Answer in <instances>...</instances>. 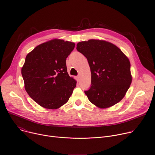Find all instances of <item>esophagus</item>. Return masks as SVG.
<instances>
[{"mask_svg":"<svg viewBox=\"0 0 155 155\" xmlns=\"http://www.w3.org/2000/svg\"><path fill=\"white\" fill-rule=\"evenodd\" d=\"M77 80L78 81H79L80 80V75H78V76L77 77Z\"/></svg>","mask_w":155,"mask_h":155,"instance_id":"1","label":"esophagus"}]
</instances>
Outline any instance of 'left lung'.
<instances>
[{
    "instance_id": "left-lung-1",
    "label": "left lung",
    "mask_w": 155,
    "mask_h": 155,
    "mask_svg": "<svg viewBox=\"0 0 155 155\" xmlns=\"http://www.w3.org/2000/svg\"><path fill=\"white\" fill-rule=\"evenodd\" d=\"M77 49L85 56L90 67L91 85L85 91L89 101L100 109L121 101L132 80L129 58L117 46L104 40L79 42Z\"/></svg>"
}]
</instances>
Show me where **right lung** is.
I'll return each mask as SVG.
<instances>
[{"label": "right lung", "instance_id": "right-lung-1", "mask_svg": "<svg viewBox=\"0 0 155 155\" xmlns=\"http://www.w3.org/2000/svg\"><path fill=\"white\" fill-rule=\"evenodd\" d=\"M75 46L72 42L53 39L27 54L21 68L25 88L41 107L58 109L71 96L77 81L67 72L66 59Z\"/></svg>", "mask_w": 155, "mask_h": 155}]
</instances>
